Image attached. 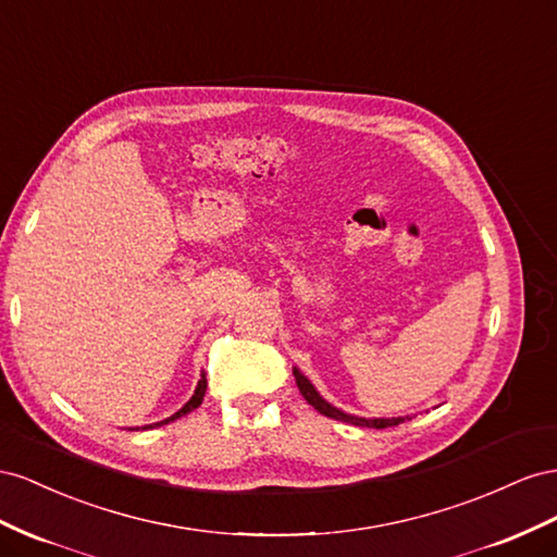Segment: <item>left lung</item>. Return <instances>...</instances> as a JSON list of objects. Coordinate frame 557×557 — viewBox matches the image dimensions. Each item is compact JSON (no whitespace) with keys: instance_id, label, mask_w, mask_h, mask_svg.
I'll use <instances>...</instances> for the list:
<instances>
[{"instance_id":"obj_1","label":"left lung","mask_w":557,"mask_h":557,"mask_svg":"<svg viewBox=\"0 0 557 557\" xmlns=\"http://www.w3.org/2000/svg\"><path fill=\"white\" fill-rule=\"evenodd\" d=\"M294 377H296V385H298L300 394H304V399L317 412H322V416H326V418L341 420V422H347V424H357V426H369V429H387V426H396V424L410 420V418H357V416H349V412H343L341 408L331 406L326 399H322L320 392L312 387L310 380L304 373H300L298 369H294Z\"/></svg>"}]
</instances>
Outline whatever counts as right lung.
I'll return each mask as SVG.
<instances>
[{
    "mask_svg": "<svg viewBox=\"0 0 557 557\" xmlns=\"http://www.w3.org/2000/svg\"><path fill=\"white\" fill-rule=\"evenodd\" d=\"M205 389H208V377H205V373L200 375V380H198V387H196V392H194V396H190V399L174 412V416H170V418H165L163 422H156V424H147V426H141V429H153V426H161V424H168V422H172V420H177V418H182V416H186V412H190V410H196L200 404H202V396H205Z\"/></svg>",
    "mask_w": 557,
    "mask_h": 557,
    "instance_id": "right-lung-1",
    "label": "right lung"
}]
</instances>
